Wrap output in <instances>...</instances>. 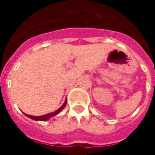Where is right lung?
I'll return each instance as SVG.
<instances>
[{
	"instance_id": "right-lung-1",
	"label": "right lung",
	"mask_w": 155,
	"mask_h": 155,
	"mask_svg": "<svg viewBox=\"0 0 155 155\" xmlns=\"http://www.w3.org/2000/svg\"><path fill=\"white\" fill-rule=\"evenodd\" d=\"M66 103H67V101H64V103L62 105H61V107H60L57 110H55L53 113H50V114H44V115H41V116H32V115H29V114H25V115L27 117H29L30 119H31V120H39V121H45V120H48L49 119H51V117L54 116V115H56L58 114L60 112H61L64 107H65V105H66Z\"/></svg>"
}]
</instances>
